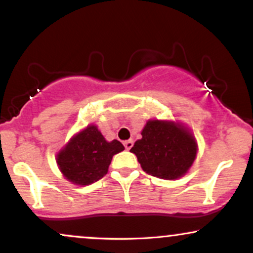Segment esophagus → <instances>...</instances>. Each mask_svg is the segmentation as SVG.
<instances>
[{"label": "esophagus", "mask_w": 253, "mask_h": 253, "mask_svg": "<svg viewBox=\"0 0 253 253\" xmlns=\"http://www.w3.org/2000/svg\"><path fill=\"white\" fill-rule=\"evenodd\" d=\"M124 145H125V149L128 151V150L132 149V146H133V140H126V141H125V143H124Z\"/></svg>", "instance_id": "esophagus-1"}]
</instances>
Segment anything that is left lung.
<instances>
[{
    "label": "left lung",
    "instance_id": "left-lung-1",
    "mask_svg": "<svg viewBox=\"0 0 253 253\" xmlns=\"http://www.w3.org/2000/svg\"><path fill=\"white\" fill-rule=\"evenodd\" d=\"M130 152L145 172L171 181L189 171L197 155V143L183 124L156 119L147 121L141 139L135 141Z\"/></svg>",
    "mask_w": 253,
    "mask_h": 253
}]
</instances>
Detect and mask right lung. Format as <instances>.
Segmentation results:
<instances>
[{
    "label": "right lung",
    "mask_w": 253,
    "mask_h": 253,
    "mask_svg": "<svg viewBox=\"0 0 253 253\" xmlns=\"http://www.w3.org/2000/svg\"><path fill=\"white\" fill-rule=\"evenodd\" d=\"M120 141H107L96 125H88L75 134L57 153L63 176L76 185H89L108 172L113 156L124 151Z\"/></svg>",
    "instance_id": "add662e5"
}]
</instances>
